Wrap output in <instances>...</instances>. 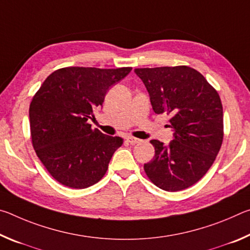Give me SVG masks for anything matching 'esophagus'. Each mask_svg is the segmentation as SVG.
Returning a JSON list of instances; mask_svg holds the SVG:
<instances>
[{"label":"esophagus","mask_w":250,"mask_h":250,"mask_svg":"<svg viewBox=\"0 0 250 250\" xmlns=\"http://www.w3.org/2000/svg\"><path fill=\"white\" fill-rule=\"evenodd\" d=\"M126 141H128L130 145H137V143H140L142 140H140V139L138 138H134V137H131V135H129V137H126Z\"/></svg>","instance_id":"1"}]
</instances>
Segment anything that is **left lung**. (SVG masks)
Returning a JSON list of instances; mask_svg holds the SVG:
<instances>
[{
  "label": "left lung",
  "mask_w": 250,
  "mask_h": 250,
  "mask_svg": "<svg viewBox=\"0 0 250 250\" xmlns=\"http://www.w3.org/2000/svg\"><path fill=\"white\" fill-rule=\"evenodd\" d=\"M156 115L170 116L173 140H151L153 160L145 164L152 183L167 192L200 181L214 163L224 137L223 105L204 76L188 66L137 68Z\"/></svg>",
  "instance_id": "obj_1"
}]
</instances>
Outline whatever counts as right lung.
Here are the masks:
<instances>
[{"instance_id":"right-lung-1","label":"right lung","mask_w":250,"mask_h":250,"mask_svg":"<svg viewBox=\"0 0 250 250\" xmlns=\"http://www.w3.org/2000/svg\"><path fill=\"white\" fill-rule=\"evenodd\" d=\"M131 69L66 67L50 74L33 97L29 125L34 150L61 184L86 188L105 174L124 139L91 129L88 119L103 105L109 88Z\"/></svg>"}]
</instances>
